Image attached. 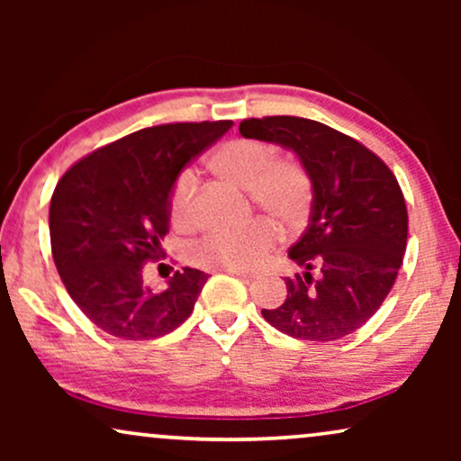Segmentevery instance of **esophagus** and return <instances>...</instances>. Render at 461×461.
Masks as SVG:
<instances>
[{
    "label": "esophagus",
    "mask_w": 461,
    "mask_h": 461,
    "mask_svg": "<svg viewBox=\"0 0 461 461\" xmlns=\"http://www.w3.org/2000/svg\"><path fill=\"white\" fill-rule=\"evenodd\" d=\"M224 270H226V273L239 276V279L245 281V283H249L251 279H254V273H249V270H243V268H224Z\"/></svg>",
    "instance_id": "34e87169"
}]
</instances>
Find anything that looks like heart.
I'll return each instance as SVG.
<instances>
[{
    "instance_id": "obj_1",
    "label": "heart",
    "mask_w": 461,
    "mask_h": 461,
    "mask_svg": "<svg viewBox=\"0 0 461 461\" xmlns=\"http://www.w3.org/2000/svg\"><path fill=\"white\" fill-rule=\"evenodd\" d=\"M212 172L220 178L248 188L249 197L268 212L276 222L295 229L304 222L311 207V178L292 159H273V150L258 140H230L210 159ZM197 182L193 174H180L169 194L174 224L193 222V197ZM279 239V230L268 220H256L243 229L213 232L199 245L194 256L210 268H254L264 260Z\"/></svg>"
}]
</instances>
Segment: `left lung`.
<instances>
[{"mask_svg":"<svg viewBox=\"0 0 461 461\" xmlns=\"http://www.w3.org/2000/svg\"><path fill=\"white\" fill-rule=\"evenodd\" d=\"M239 131L292 150L312 186L311 220L289 249L304 270L285 279V302L262 317L306 342L357 331L386 300L405 256L407 207L394 174L355 138L312 119H245Z\"/></svg>","mask_w":461,"mask_h":461,"instance_id":"obj_1","label":"left lung"}]
</instances>
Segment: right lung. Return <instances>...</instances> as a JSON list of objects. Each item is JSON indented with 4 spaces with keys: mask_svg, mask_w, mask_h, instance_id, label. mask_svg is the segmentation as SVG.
<instances>
[{
    "mask_svg": "<svg viewBox=\"0 0 461 461\" xmlns=\"http://www.w3.org/2000/svg\"><path fill=\"white\" fill-rule=\"evenodd\" d=\"M230 128L203 122L138 130L59 180L50 203L54 264L75 304L103 331L153 339L191 317L210 275L186 267L155 289L144 281V262L161 256L180 172Z\"/></svg>",
    "mask_w": 461,
    "mask_h": 461,
    "instance_id": "obj_1",
    "label": "right lung"
}]
</instances>
